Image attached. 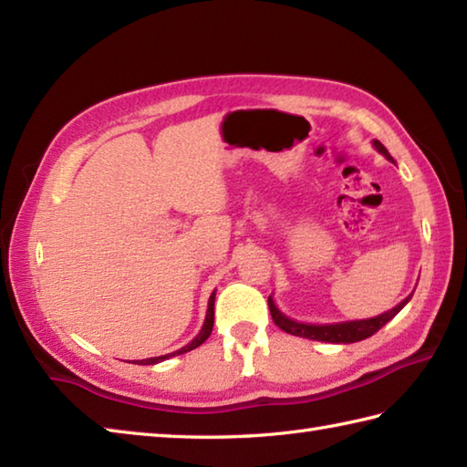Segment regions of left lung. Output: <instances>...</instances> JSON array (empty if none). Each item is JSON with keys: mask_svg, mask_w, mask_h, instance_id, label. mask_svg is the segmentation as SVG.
Instances as JSON below:
<instances>
[{"mask_svg": "<svg viewBox=\"0 0 467 467\" xmlns=\"http://www.w3.org/2000/svg\"><path fill=\"white\" fill-rule=\"evenodd\" d=\"M374 148H377L379 153L385 155L387 160L395 161L390 158V153L387 151L385 145H382L379 140L372 141ZM413 297L410 294L409 297H405L400 301L399 306H395L389 312L380 314L377 317H368V319H354V322H340V324H304V322H296L287 316H283L275 301L269 297V309H271V317L283 332H287L291 336H299V337H307V340H317V342H330V344H352V342H360L367 340L372 334H377L382 326L389 324L392 317H395L400 309H403L409 299Z\"/></svg>", "mask_w": 467, "mask_h": 467, "instance_id": "8db88e82", "label": "left lung"}]
</instances>
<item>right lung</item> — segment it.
Instances as JSON below:
<instances>
[{"mask_svg": "<svg viewBox=\"0 0 467 467\" xmlns=\"http://www.w3.org/2000/svg\"><path fill=\"white\" fill-rule=\"evenodd\" d=\"M214 297H216V291H213V296H210V299H208V309H206V319H204V326H202V330L198 332V336L194 337V340H192L190 344H186L184 348H180V350L171 352V354L155 356V358H145V360H133V364H158V362L168 360L170 356H178V354L190 352V350L198 348L200 344H204V342H206V337L210 336V332H213V326H214Z\"/></svg>", "mask_w": 467, "mask_h": 467, "instance_id": "right-lung-1", "label": "right lung"}]
</instances>
